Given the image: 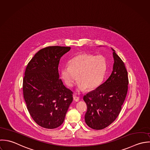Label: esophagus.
<instances>
[{"instance_id": "esophagus-1", "label": "esophagus", "mask_w": 150, "mask_h": 150, "mask_svg": "<svg viewBox=\"0 0 150 150\" xmlns=\"http://www.w3.org/2000/svg\"><path fill=\"white\" fill-rule=\"evenodd\" d=\"M73 100H74V101H76V102H79V97H76V96H74V97H73Z\"/></svg>"}]
</instances>
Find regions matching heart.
<instances>
[{
	"mask_svg": "<svg viewBox=\"0 0 150 150\" xmlns=\"http://www.w3.org/2000/svg\"><path fill=\"white\" fill-rule=\"evenodd\" d=\"M106 67V60L103 56L81 53L71 59L69 66H63L60 73L67 86H73L77 76V91H92L102 83Z\"/></svg>",
	"mask_w": 150,
	"mask_h": 150,
	"instance_id": "1",
	"label": "heart"
}]
</instances>
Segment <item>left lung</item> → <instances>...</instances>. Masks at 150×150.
<instances>
[{
  "mask_svg": "<svg viewBox=\"0 0 150 150\" xmlns=\"http://www.w3.org/2000/svg\"><path fill=\"white\" fill-rule=\"evenodd\" d=\"M112 50L114 63L110 76L95 90L83 97L87 105L85 122L96 130L103 129L115 120L127 93L129 80L125 63Z\"/></svg>",
  "mask_w": 150,
  "mask_h": 150,
  "instance_id": "8db88e82",
  "label": "left lung"
}]
</instances>
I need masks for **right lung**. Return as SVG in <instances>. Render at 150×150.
<instances>
[{"label":"right lung","instance_id":"obj_1","mask_svg":"<svg viewBox=\"0 0 150 150\" xmlns=\"http://www.w3.org/2000/svg\"><path fill=\"white\" fill-rule=\"evenodd\" d=\"M70 47L52 46L39 50L28 63L23 91L27 109L33 120L46 129H55L64 122L73 101V92L59 79L61 57Z\"/></svg>","mask_w":150,"mask_h":150}]
</instances>
